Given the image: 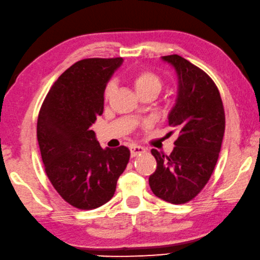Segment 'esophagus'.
<instances>
[{"instance_id": "34e87169", "label": "esophagus", "mask_w": 260, "mask_h": 260, "mask_svg": "<svg viewBox=\"0 0 260 260\" xmlns=\"http://www.w3.org/2000/svg\"><path fill=\"white\" fill-rule=\"evenodd\" d=\"M130 152H131V157H137V155L145 152V149L139 145H133L130 147Z\"/></svg>"}]
</instances>
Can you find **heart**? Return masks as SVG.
I'll list each match as a JSON object with an SVG mask.
<instances>
[{"mask_svg":"<svg viewBox=\"0 0 260 260\" xmlns=\"http://www.w3.org/2000/svg\"><path fill=\"white\" fill-rule=\"evenodd\" d=\"M130 80L133 82L135 89L137 90V93L141 96L149 93H153L157 95L162 87L161 78L157 73H154L153 71L150 70L135 71L130 75ZM115 88H116V85H115L113 80H110V81L106 83L105 89H103V99H105V101H108L110 99V96L115 91Z\"/></svg>","mask_w":260,"mask_h":260,"instance_id":"heart-1","label":"heart"}]
</instances>
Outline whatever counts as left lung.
I'll use <instances>...</instances> for the list:
<instances>
[{"label": "left lung", "mask_w": 260, "mask_h": 260, "mask_svg": "<svg viewBox=\"0 0 260 260\" xmlns=\"http://www.w3.org/2000/svg\"><path fill=\"white\" fill-rule=\"evenodd\" d=\"M162 59L179 75L178 100L169 116V125L179 137L170 155L151 150L157 170L149 183L155 197L182 205L197 197L213 174L224 136L225 114L217 86L205 71L178 54Z\"/></svg>", "instance_id": "left-lung-1"}]
</instances>
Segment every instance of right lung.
<instances>
[{
    "label": "right lung",
    "mask_w": 260,
    "mask_h": 260,
    "mask_svg": "<svg viewBox=\"0 0 260 260\" xmlns=\"http://www.w3.org/2000/svg\"><path fill=\"white\" fill-rule=\"evenodd\" d=\"M122 58L82 59L52 85L41 107L37 139L46 175L67 203L105 205L130 159L125 146L103 150L91 125L103 113V89Z\"/></svg>",
    "instance_id": "right-lung-1"
}]
</instances>
